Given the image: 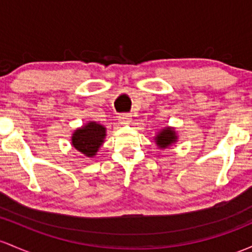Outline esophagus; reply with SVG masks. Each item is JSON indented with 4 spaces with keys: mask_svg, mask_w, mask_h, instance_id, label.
I'll list each match as a JSON object with an SVG mask.
<instances>
[{
    "mask_svg": "<svg viewBox=\"0 0 252 252\" xmlns=\"http://www.w3.org/2000/svg\"><path fill=\"white\" fill-rule=\"evenodd\" d=\"M130 120H131L130 113H121V115L118 116V121H120L122 124L130 123Z\"/></svg>",
    "mask_w": 252,
    "mask_h": 252,
    "instance_id": "obj_1",
    "label": "esophagus"
}]
</instances>
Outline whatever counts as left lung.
Listing matches in <instances>:
<instances>
[{
	"label": "left lung",
	"mask_w": 252,
	"mask_h": 252,
	"mask_svg": "<svg viewBox=\"0 0 252 252\" xmlns=\"http://www.w3.org/2000/svg\"><path fill=\"white\" fill-rule=\"evenodd\" d=\"M177 136L176 132L172 130L171 128H166L164 130L160 131V134L156 137L157 145L159 146L160 148H166L167 146H170L171 143L176 142Z\"/></svg>",
	"instance_id": "left-lung-1"
}]
</instances>
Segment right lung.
<instances>
[{
	"label": "right lung",
	"mask_w": 252,
	"mask_h": 252,
	"mask_svg": "<svg viewBox=\"0 0 252 252\" xmlns=\"http://www.w3.org/2000/svg\"><path fill=\"white\" fill-rule=\"evenodd\" d=\"M105 128L95 122L86 124L73 134L71 142L77 151L87 157L95 156L96 151L104 142Z\"/></svg>",
	"instance_id": "add662e5"
}]
</instances>
